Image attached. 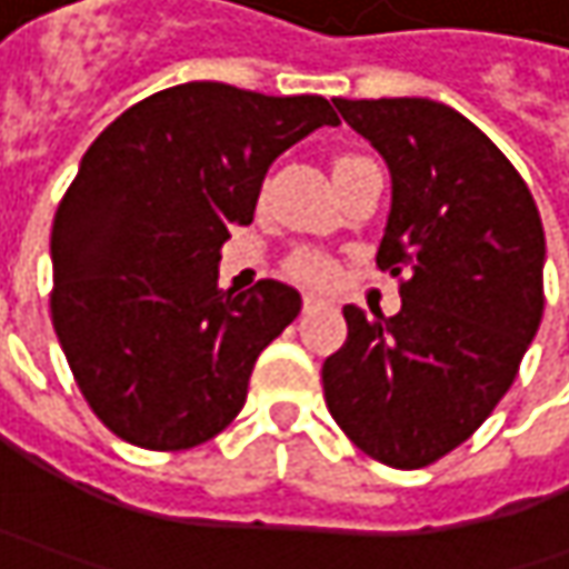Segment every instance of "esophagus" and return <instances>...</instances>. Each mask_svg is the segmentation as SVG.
<instances>
[{
    "label": "esophagus",
    "mask_w": 569,
    "mask_h": 569,
    "mask_svg": "<svg viewBox=\"0 0 569 569\" xmlns=\"http://www.w3.org/2000/svg\"><path fill=\"white\" fill-rule=\"evenodd\" d=\"M317 307H322V300L317 295H307L303 297V313H313Z\"/></svg>",
    "instance_id": "esophagus-1"
}]
</instances>
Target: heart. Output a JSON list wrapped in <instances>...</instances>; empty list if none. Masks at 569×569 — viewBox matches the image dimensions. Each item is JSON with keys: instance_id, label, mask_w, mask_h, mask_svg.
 Returning <instances> with one entry per match:
<instances>
[{"instance_id": "b5f03b06", "label": "heart", "mask_w": 569, "mask_h": 569, "mask_svg": "<svg viewBox=\"0 0 569 569\" xmlns=\"http://www.w3.org/2000/svg\"><path fill=\"white\" fill-rule=\"evenodd\" d=\"M345 161H351V158H339V164H345ZM288 274H291L295 281H300V284H329L332 274H336V266H332V259L322 256V252H295V256L288 259Z\"/></svg>"}]
</instances>
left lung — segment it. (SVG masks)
<instances>
[{"label":"left lung","mask_w":569,"mask_h":569,"mask_svg":"<svg viewBox=\"0 0 569 569\" xmlns=\"http://www.w3.org/2000/svg\"><path fill=\"white\" fill-rule=\"evenodd\" d=\"M336 107L392 177L377 266L399 278L402 310L345 307L348 339L322 363V392L355 447L392 469H425L513 386L545 310V230L516 167L447 103Z\"/></svg>","instance_id":"left-lung-1"}]
</instances>
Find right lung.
Masks as SVG:
<instances>
[{"mask_svg":"<svg viewBox=\"0 0 569 569\" xmlns=\"http://www.w3.org/2000/svg\"><path fill=\"white\" fill-rule=\"evenodd\" d=\"M319 126H339L319 94L187 81L84 151L53 218L50 313L84 402L126 443L192 449L240 415L300 295L272 278L218 291L221 247L252 221L274 158Z\"/></svg>","mask_w":569,"mask_h":569,"instance_id":"right-lung-1","label":"right lung"}]
</instances>
